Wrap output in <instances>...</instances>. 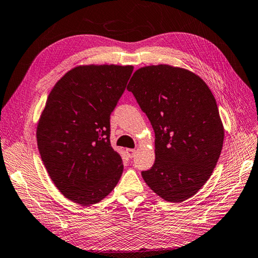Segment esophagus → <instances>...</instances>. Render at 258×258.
<instances>
[{
  "label": "esophagus",
  "mask_w": 258,
  "mask_h": 258,
  "mask_svg": "<svg viewBox=\"0 0 258 258\" xmlns=\"http://www.w3.org/2000/svg\"><path fill=\"white\" fill-rule=\"evenodd\" d=\"M125 152H127V155L130 157V158H134L135 155H136V149H131V148H128L125 149Z\"/></svg>",
  "instance_id": "esophagus-1"
}]
</instances>
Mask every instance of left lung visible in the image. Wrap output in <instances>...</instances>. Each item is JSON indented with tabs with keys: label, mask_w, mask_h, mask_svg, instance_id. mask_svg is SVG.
<instances>
[{
	"label": "left lung",
	"mask_w": 258,
	"mask_h": 258,
	"mask_svg": "<svg viewBox=\"0 0 258 258\" xmlns=\"http://www.w3.org/2000/svg\"><path fill=\"white\" fill-rule=\"evenodd\" d=\"M127 90L155 131L156 159L144 181L165 201L187 200L211 176L223 145L211 90L194 73L165 64L136 71Z\"/></svg>",
	"instance_id": "1"
}]
</instances>
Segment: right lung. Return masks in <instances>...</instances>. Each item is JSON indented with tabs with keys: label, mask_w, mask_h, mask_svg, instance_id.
<instances>
[{
	"label": "right lung",
	"mask_w": 258,
	"mask_h": 258,
	"mask_svg": "<svg viewBox=\"0 0 258 258\" xmlns=\"http://www.w3.org/2000/svg\"><path fill=\"white\" fill-rule=\"evenodd\" d=\"M134 66L82 65L52 87L37 125V144L56 187L81 206L98 203L123 171L110 144V114Z\"/></svg>",
	"instance_id": "right-lung-1"
}]
</instances>
